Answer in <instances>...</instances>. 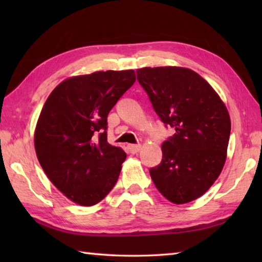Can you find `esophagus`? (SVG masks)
<instances>
[{
	"mask_svg": "<svg viewBox=\"0 0 262 262\" xmlns=\"http://www.w3.org/2000/svg\"><path fill=\"white\" fill-rule=\"evenodd\" d=\"M142 145L141 144H129L128 145V150H129V152L132 154H137L141 150Z\"/></svg>",
	"mask_w": 262,
	"mask_h": 262,
	"instance_id": "esophagus-1",
	"label": "esophagus"
}]
</instances>
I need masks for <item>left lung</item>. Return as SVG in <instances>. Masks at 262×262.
<instances>
[{"label": "left lung", "mask_w": 262, "mask_h": 262, "mask_svg": "<svg viewBox=\"0 0 262 262\" xmlns=\"http://www.w3.org/2000/svg\"><path fill=\"white\" fill-rule=\"evenodd\" d=\"M136 74L161 120L176 130L162 144L161 164L150 168L154 184L176 205L196 200L219 178L227 159V106L192 69L145 67Z\"/></svg>", "instance_id": "1"}]
</instances>
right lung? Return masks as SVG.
Instances as JSON below:
<instances>
[{
	"mask_svg": "<svg viewBox=\"0 0 262 262\" xmlns=\"http://www.w3.org/2000/svg\"><path fill=\"white\" fill-rule=\"evenodd\" d=\"M134 70L73 76L48 96L34 130L38 161L79 206L97 205L118 181L126 152L107 142V115L135 82Z\"/></svg>",
	"mask_w": 262,
	"mask_h": 262,
	"instance_id": "1",
	"label": "right lung"
}]
</instances>
